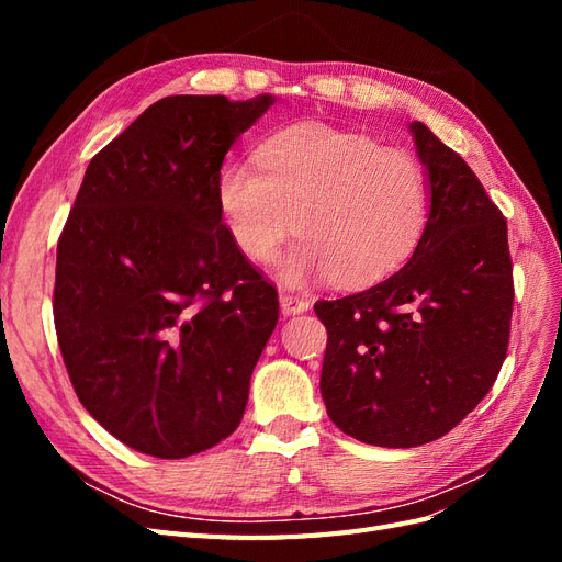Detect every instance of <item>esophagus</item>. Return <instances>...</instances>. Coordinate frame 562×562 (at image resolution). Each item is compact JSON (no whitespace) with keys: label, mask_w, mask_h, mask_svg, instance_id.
Masks as SVG:
<instances>
[{"label":"esophagus","mask_w":562,"mask_h":562,"mask_svg":"<svg viewBox=\"0 0 562 562\" xmlns=\"http://www.w3.org/2000/svg\"><path fill=\"white\" fill-rule=\"evenodd\" d=\"M279 302H281V312L285 316H295V314H302L310 310V302L300 295H293V293H281Z\"/></svg>","instance_id":"esophagus-1"}]
</instances>
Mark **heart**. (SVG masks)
Wrapping results in <instances>:
<instances>
[{"label": "heart", "mask_w": 562, "mask_h": 562, "mask_svg": "<svg viewBox=\"0 0 562 562\" xmlns=\"http://www.w3.org/2000/svg\"><path fill=\"white\" fill-rule=\"evenodd\" d=\"M258 164H227L217 203L232 241L258 265L274 258L297 220L302 239L281 265L285 283H375L407 260L427 227L422 164L368 135L291 126L262 143Z\"/></svg>", "instance_id": "1"}]
</instances>
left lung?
<instances>
[{"label":"left lung","instance_id":"1","mask_svg":"<svg viewBox=\"0 0 562 562\" xmlns=\"http://www.w3.org/2000/svg\"><path fill=\"white\" fill-rule=\"evenodd\" d=\"M431 211L413 258L356 295L318 300L321 396L347 436L415 448L454 429L495 384L514 312L506 220L469 164L422 122Z\"/></svg>","mask_w":562,"mask_h":562}]
</instances>
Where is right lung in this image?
Returning <instances> with one entry per match:
<instances>
[{"label":"right lung","mask_w":562,"mask_h":562,"mask_svg":"<svg viewBox=\"0 0 562 562\" xmlns=\"http://www.w3.org/2000/svg\"><path fill=\"white\" fill-rule=\"evenodd\" d=\"M271 95H168L91 159L58 239L54 321L81 405L182 459L244 417L279 297L232 241L217 178Z\"/></svg>","instance_id":"obj_1"}]
</instances>
